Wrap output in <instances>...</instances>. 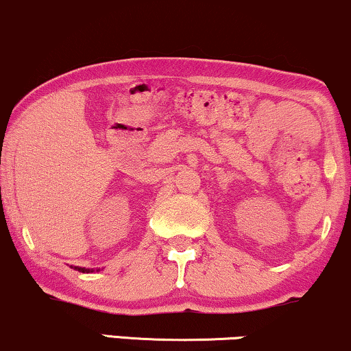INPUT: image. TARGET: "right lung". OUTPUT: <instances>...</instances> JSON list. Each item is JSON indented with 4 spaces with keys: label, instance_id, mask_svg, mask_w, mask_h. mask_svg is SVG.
Listing matches in <instances>:
<instances>
[{
    "label": "right lung",
    "instance_id": "add662e5",
    "mask_svg": "<svg viewBox=\"0 0 351 351\" xmlns=\"http://www.w3.org/2000/svg\"><path fill=\"white\" fill-rule=\"evenodd\" d=\"M75 269L80 272H93V269H85V267H75Z\"/></svg>",
    "mask_w": 351,
    "mask_h": 351
}]
</instances>
